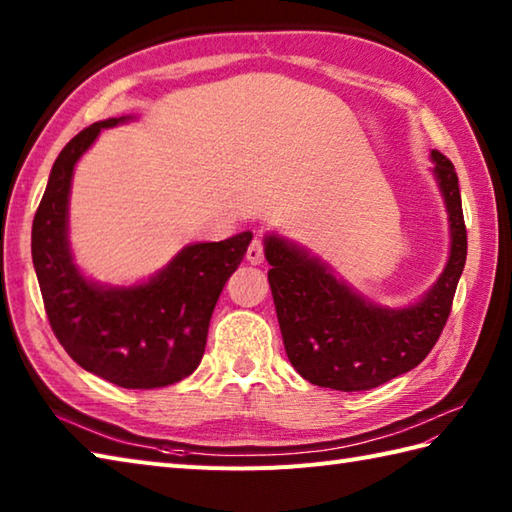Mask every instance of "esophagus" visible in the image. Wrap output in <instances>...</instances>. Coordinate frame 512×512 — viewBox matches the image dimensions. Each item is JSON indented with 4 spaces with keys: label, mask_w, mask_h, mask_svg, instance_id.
Listing matches in <instances>:
<instances>
[{
    "label": "esophagus",
    "mask_w": 512,
    "mask_h": 512,
    "mask_svg": "<svg viewBox=\"0 0 512 512\" xmlns=\"http://www.w3.org/2000/svg\"><path fill=\"white\" fill-rule=\"evenodd\" d=\"M246 259L253 266L264 264V244L259 242V239H253V242H250V246L246 250Z\"/></svg>",
    "instance_id": "obj_1"
}]
</instances>
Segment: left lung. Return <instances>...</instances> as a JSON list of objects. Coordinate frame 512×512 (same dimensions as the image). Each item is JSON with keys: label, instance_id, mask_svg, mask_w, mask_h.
<instances>
[{"label": "left lung", "instance_id": "left-lung-1", "mask_svg": "<svg viewBox=\"0 0 512 512\" xmlns=\"http://www.w3.org/2000/svg\"><path fill=\"white\" fill-rule=\"evenodd\" d=\"M433 176L449 213L451 248L442 275L405 308L358 295L306 248L277 233L264 237L270 290L292 367L312 385L365 391L420 365L440 339L466 264L458 173L431 151Z\"/></svg>", "mask_w": 512, "mask_h": 512}]
</instances>
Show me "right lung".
Segmentation results:
<instances>
[{
    "label": "right lung",
    "mask_w": 512,
    "mask_h": 512,
    "mask_svg": "<svg viewBox=\"0 0 512 512\" xmlns=\"http://www.w3.org/2000/svg\"><path fill=\"white\" fill-rule=\"evenodd\" d=\"M132 118L90 125L54 160L32 222V264L52 332L72 361L118 387L156 389L178 383L200 365L215 303L253 233L184 246L154 277L134 286L85 277L68 239L74 167L101 129Z\"/></svg>",
    "instance_id": "obj_1"
}]
</instances>
